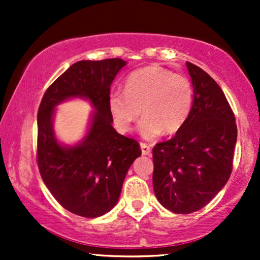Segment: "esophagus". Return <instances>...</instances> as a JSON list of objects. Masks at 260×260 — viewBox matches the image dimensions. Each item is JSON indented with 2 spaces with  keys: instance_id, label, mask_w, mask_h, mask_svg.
Segmentation results:
<instances>
[{
  "instance_id": "obj_1",
  "label": "esophagus",
  "mask_w": 260,
  "mask_h": 260,
  "mask_svg": "<svg viewBox=\"0 0 260 260\" xmlns=\"http://www.w3.org/2000/svg\"><path fill=\"white\" fill-rule=\"evenodd\" d=\"M140 149H142L143 155H150V153H151L150 147H149L148 144H145V143H140Z\"/></svg>"
}]
</instances>
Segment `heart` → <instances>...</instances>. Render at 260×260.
Listing matches in <instances>:
<instances>
[{
  "mask_svg": "<svg viewBox=\"0 0 260 260\" xmlns=\"http://www.w3.org/2000/svg\"><path fill=\"white\" fill-rule=\"evenodd\" d=\"M193 101V85L186 76L154 64L131 73L124 91L110 94L109 110L118 132L127 133L142 109L139 133L144 139H154L162 132L180 131L189 118Z\"/></svg>",
  "mask_w": 260,
  "mask_h": 260,
  "instance_id": "1",
  "label": "heart"
}]
</instances>
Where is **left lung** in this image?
Segmentation results:
<instances>
[{"instance_id":"1","label":"left lung","mask_w":260,"mask_h":260,"mask_svg":"<svg viewBox=\"0 0 260 260\" xmlns=\"http://www.w3.org/2000/svg\"><path fill=\"white\" fill-rule=\"evenodd\" d=\"M194 101L186 124L153 149V187L176 214L199 210L228 183L237 140L235 115L217 83L187 62Z\"/></svg>"}]
</instances>
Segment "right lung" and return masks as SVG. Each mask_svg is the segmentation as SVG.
<instances>
[{
	"label": "right lung",
	"instance_id": "add662e5",
	"mask_svg": "<svg viewBox=\"0 0 260 260\" xmlns=\"http://www.w3.org/2000/svg\"><path fill=\"white\" fill-rule=\"evenodd\" d=\"M127 62L121 58L79 61L44 94L38 111V166L44 183L64 209L83 217H99L117 204L128 169L142 155L137 140L112 127L110 86ZM79 97L94 107L86 137L63 146L53 131L54 107Z\"/></svg>",
	"mask_w": 260,
	"mask_h": 260
}]
</instances>
